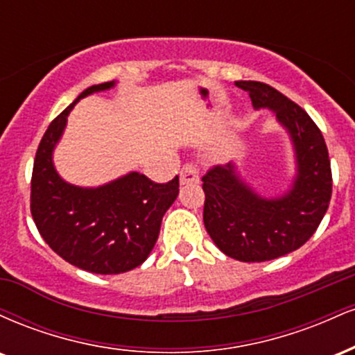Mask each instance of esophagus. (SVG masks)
<instances>
[{
    "mask_svg": "<svg viewBox=\"0 0 355 355\" xmlns=\"http://www.w3.org/2000/svg\"><path fill=\"white\" fill-rule=\"evenodd\" d=\"M200 180V168L193 164V162H189L182 166L180 170V183L182 185H190V183H198Z\"/></svg>",
    "mask_w": 355,
    "mask_h": 355,
    "instance_id": "esophagus-1",
    "label": "esophagus"
}]
</instances>
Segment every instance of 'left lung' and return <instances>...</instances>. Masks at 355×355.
<instances>
[{
  "label": "left lung",
  "instance_id": "1",
  "mask_svg": "<svg viewBox=\"0 0 355 355\" xmlns=\"http://www.w3.org/2000/svg\"><path fill=\"white\" fill-rule=\"evenodd\" d=\"M255 108H270L291 133L297 153L292 189L280 198H262L243 185L234 165H214L202 177L203 223L225 255L266 262L302 247L320 225L332 197L329 150L319 126L302 107L262 81H235Z\"/></svg>",
  "mask_w": 355,
  "mask_h": 355
}]
</instances>
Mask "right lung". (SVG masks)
<instances>
[{
	"label": "right lung",
	"mask_w": 355,
	"mask_h": 355,
	"mask_svg": "<svg viewBox=\"0 0 355 355\" xmlns=\"http://www.w3.org/2000/svg\"><path fill=\"white\" fill-rule=\"evenodd\" d=\"M112 87L113 81H107L87 88L51 121L36 150L30 197L36 229L51 250L71 266L103 275L128 272L145 262L180 187L178 175L155 183L133 172L98 189H80L58 177L51 152L73 105Z\"/></svg>",
	"instance_id": "1"
}]
</instances>
